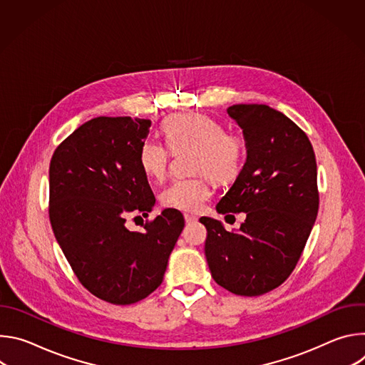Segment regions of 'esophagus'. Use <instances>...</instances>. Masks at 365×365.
I'll list each match as a JSON object with an SVG mask.
<instances>
[{"label":"esophagus","mask_w":365,"mask_h":365,"mask_svg":"<svg viewBox=\"0 0 365 365\" xmlns=\"http://www.w3.org/2000/svg\"><path fill=\"white\" fill-rule=\"evenodd\" d=\"M185 221L186 224H192V222H196L197 218L195 215H189V214H185Z\"/></svg>","instance_id":"esophagus-1"}]
</instances>
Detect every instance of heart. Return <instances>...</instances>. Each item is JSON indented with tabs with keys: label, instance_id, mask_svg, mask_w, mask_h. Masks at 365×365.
Instances as JSON below:
<instances>
[{
	"label": "heart",
	"instance_id": "heart-1",
	"mask_svg": "<svg viewBox=\"0 0 365 365\" xmlns=\"http://www.w3.org/2000/svg\"><path fill=\"white\" fill-rule=\"evenodd\" d=\"M168 147L158 140H145L138 153L143 173L162 182L168 176L170 150L173 153L193 148L192 170L200 173L193 178L175 180L162 193L168 207L195 212L211 196L206 175L217 182L234 180L242 170L247 155V143L242 135L224 131V125L206 114L182 113L168 117L162 123Z\"/></svg>",
	"mask_w": 365,
	"mask_h": 365
}]
</instances>
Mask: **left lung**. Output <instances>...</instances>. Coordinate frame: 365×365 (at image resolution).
I'll return each mask as SVG.
<instances>
[{"instance_id": "8db88e82", "label": "left lung", "mask_w": 365, "mask_h": 365, "mask_svg": "<svg viewBox=\"0 0 365 365\" xmlns=\"http://www.w3.org/2000/svg\"><path fill=\"white\" fill-rule=\"evenodd\" d=\"M242 128L247 160L220 214L245 212L237 232L202 217L205 255L214 280L240 296L279 287L294 270L319 207L315 151L290 118L263 103L227 110Z\"/></svg>"}]
</instances>
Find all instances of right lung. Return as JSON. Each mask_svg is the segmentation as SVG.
Returning <instances> with one entry per match:
<instances>
[{"label": "right lung", "mask_w": 365, "mask_h": 365, "mask_svg": "<svg viewBox=\"0 0 365 365\" xmlns=\"http://www.w3.org/2000/svg\"><path fill=\"white\" fill-rule=\"evenodd\" d=\"M151 121L96 117L55 150L48 169L51 230L82 286L113 304H131L158 289L185 227L168 207L144 231L130 214L147 215L155 197L138 163Z\"/></svg>", "instance_id": "obj_1"}]
</instances>
